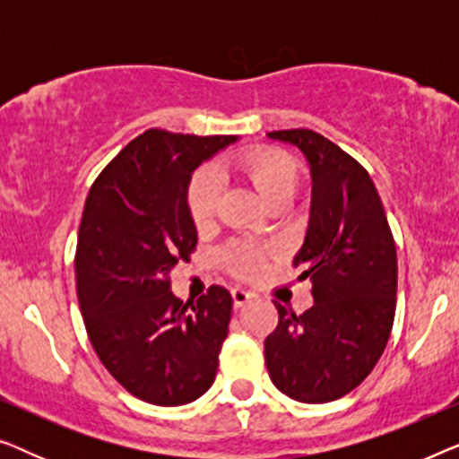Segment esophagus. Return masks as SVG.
Segmentation results:
<instances>
[{
    "label": "esophagus",
    "mask_w": 459,
    "mask_h": 459,
    "mask_svg": "<svg viewBox=\"0 0 459 459\" xmlns=\"http://www.w3.org/2000/svg\"><path fill=\"white\" fill-rule=\"evenodd\" d=\"M231 300H234L236 309H240V307H244L247 303H250V300H253V294L244 290V288H234V290H231Z\"/></svg>",
    "instance_id": "34e87169"
}]
</instances>
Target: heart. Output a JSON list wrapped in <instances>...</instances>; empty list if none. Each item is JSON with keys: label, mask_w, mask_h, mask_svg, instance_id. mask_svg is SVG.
<instances>
[{"label": "heart", "mask_w": 459, "mask_h": 459, "mask_svg": "<svg viewBox=\"0 0 459 459\" xmlns=\"http://www.w3.org/2000/svg\"><path fill=\"white\" fill-rule=\"evenodd\" d=\"M231 169L259 192L267 204H286L299 187V165L286 150L253 146L231 160ZM221 181L212 167H200L186 186V209L194 228L209 230L215 221ZM223 267L240 280L259 278L265 269L267 250L255 242H231L219 253Z\"/></svg>", "instance_id": "1"}]
</instances>
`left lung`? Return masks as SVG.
Here are the masks:
<instances>
[{"mask_svg":"<svg viewBox=\"0 0 459 459\" xmlns=\"http://www.w3.org/2000/svg\"><path fill=\"white\" fill-rule=\"evenodd\" d=\"M272 140L303 150L311 165V221L292 265L313 281L311 309L275 303L265 338L272 382L290 399L328 403L368 378L391 336L397 307V247L372 178L353 156L311 129Z\"/></svg>","mask_w":459,"mask_h":459,"instance_id":"obj_1","label":"left lung"}]
</instances>
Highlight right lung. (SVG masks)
I'll use <instances>...</instances> for the list:
<instances>
[{"label":"right lung","mask_w":459,"mask_h":459,"mask_svg":"<svg viewBox=\"0 0 459 459\" xmlns=\"http://www.w3.org/2000/svg\"><path fill=\"white\" fill-rule=\"evenodd\" d=\"M236 135L148 129L102 169L79 225L74 278L83 324L118 385L152 405H186L209 391L228 338L231 297L211 286L196 303L171 273L196 250L186 209L192 171Z\"/></svg>","instance_id":"add662e5"}]
</instances>
